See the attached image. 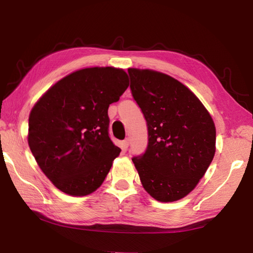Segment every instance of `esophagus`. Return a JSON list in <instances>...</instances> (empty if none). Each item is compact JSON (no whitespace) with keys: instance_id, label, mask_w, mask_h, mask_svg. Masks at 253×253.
I'll return each instance as SVG.
<instances>
[{"instance_id":"esophagus-1","label":"esophagus","mask_w":253,"mask_h":253,"mask_svg":"<svg viewBox=\"0 0 253 253\" xmlns=\"http://www.w3.org/2000/svg\"><path fill=\"white\" fill-rule=\"evenodd\" d=\"M128 146H129V139L126 138L125 140H123V148L125 149V151H127Z\"/></svg>"}]
</instances>
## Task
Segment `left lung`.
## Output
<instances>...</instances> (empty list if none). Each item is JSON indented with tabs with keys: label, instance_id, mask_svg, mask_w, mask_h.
Listing matches in <instances>:
<instances>
[{
	"label": "left lung",
	"instance_id": "8db88e82",
	"mask_svg": "<svg viewBox=\"0 0 253 253\" xmlns=\"http://www.w3.org/2000/svg\"><path fill=\"white\" fill-rule=\"evenodd\" d=\"M130 90L147 123L148 144L131 160L147 193L160 202L186 196L215 154L209 111L178 80L154 70L128 69Z\"/></svg>",
	"mask_w": 253,
	"mask_h": 253
}]
</instances>
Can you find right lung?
Here are the masks:
<instances>
[{
	"instance_id": "add662e5",
	"label": "right lung",
	"mask_w": 253,
	"mask_h": 253,
	"mask_svg": "<svg viewBox=\"0 0 253 253\" xmlns=\"http://www.w3.org/2000/svg\"><path fill=\"white\" fill-rule=\"evenodd\" d=\"M129 80L123 69L85 68L53 84L30 113L28 143L53 185L72 196L92 193L122 149L108 135V107Z\"/></svg>"
}]
</instances>
